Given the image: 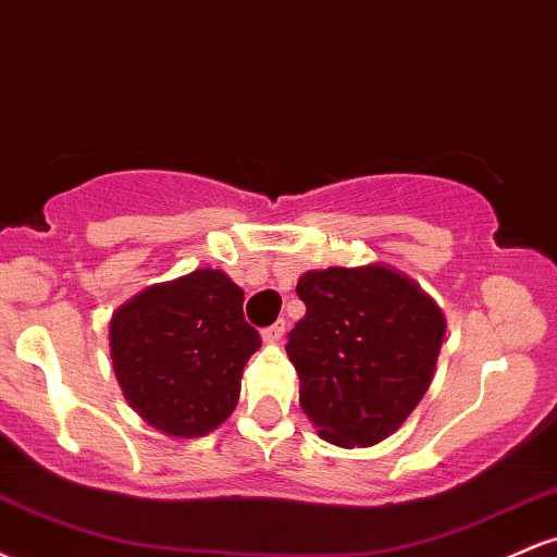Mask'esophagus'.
Returning a JSON list of instances; mask_svg holds the SVG:
<instances>
[{
  "label": "esophagus",
  "mask_w": 557,
  "mask_h": 557,
  "mask_svg": "<svg viewBox=\"0 0 557 557\" xmlns=\"http://www.w3.org/2000/svg\"><path fill=\"white\" fill-rule=\"evenodd\" d=\"M283 335H285V319H277V322L270 324V327L261 330V337H264L267 343L283 341Z\"/></svg>",
  "instance_id": "34e87169"
}]
</instances>
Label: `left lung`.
Returning a JSON list of instances; mask_svg holds the SVG:
<instances>
[{
    "instance_id": "left-lung-1",
    "label": "left lung",
    "mask_w": 557,
    "mask_h": 557,
    "mask_svg": "<svg viewBox=\"0 0 557 557\" xmlns=\"http://www.w3.org/2000/svg\"><path fill=\"white\" fill-rule=\"evenodd\" d=\"M306 317L287 332L300 408L319 437L369 447L389 437L430 387L445 317L417 283L387 267L306 272Z\"/></svg>"
}]
</instances>
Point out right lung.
I'll use <instances>...</instances> for the list:
<instances>
[{"instance_id":"1","label":"right lung","mask_w":557,"mask_h":557,"mask_svg":"<svg viewBox=\"0 0 557 557\" xmlns=\"http://www.w3.org/2000/svg\"><path fill=\"white\" fill-rule=\"evenodd\" d=\"M259 345L243 317V290L220 270L146 287L110 324L127 403L175 437H201L233 413L243 367Z\"/></svg>"}]
</instances>
